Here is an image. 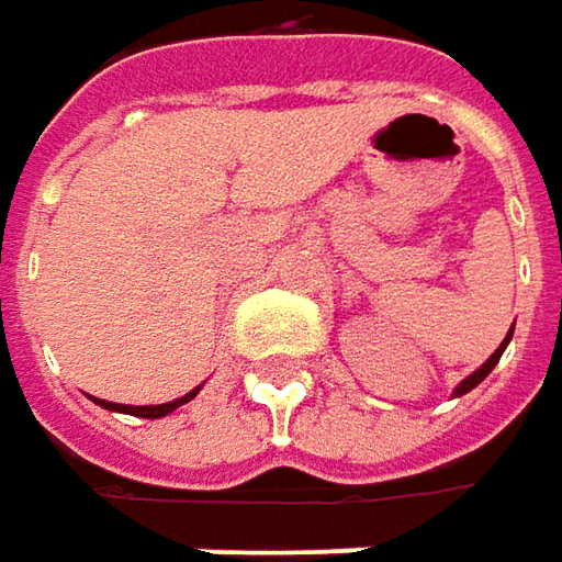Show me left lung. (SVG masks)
<instances>
[{
	"mask_svg": "<svg viewBox=\"0 0 562 562\" xmlns=\"http://www.w3.org/2000/svg\"><path fill=\"white\" fill-rule=\"evenodd\" d=\"M509 337H513V328H509V335L504 337V344H501V347H497V350H494V353H491V359H487L485 366H482V369H475V372H472V375L465 378L463 384H460V387H457V391H453V394H457V397H460V394H465V391H472V387H475V384H479V381H485V378L491 375V369H494V366H497V362H501V353H504V350H507Z\"/></svg>",
	"mask_w": 562,
	"mask_h": 562,
	"instance_id": "left-lung-1",
	"label": "left lung"
}]
</instances>
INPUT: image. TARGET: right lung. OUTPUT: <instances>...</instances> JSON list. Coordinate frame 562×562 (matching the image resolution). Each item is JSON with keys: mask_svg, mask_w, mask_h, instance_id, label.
Instances as JSON below:
<instances>
[{"mask_svg": "<svg viewBox=\"0 0 562 562\" xmlns=\"http://www.w3.org/2000/svg\"><path fill=\"white\" fill-rule=\"evenodd\" d=\"M200 394V387L196 391H190L184 397L171 400V403H159V406H124V403H109V400H97L99 406H105V409H119V413H131V416H140V419H162L168 413H175L178 406H184L190 400Z\"/></svg>", "mask_w": 562, "mask_h": 562, "instance_id": "obj_1", "label": "right lung"}]
</instances>
